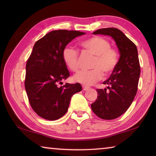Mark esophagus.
I'll list each match as a JSON object with an SVG mask.
<instances>
[{"label": "esophagus", "instance_id": "1", "mask_svg": "<svg viewBox=\"0 0 156 156\" xmlns=\"http://www.w3.org/2000/svg\"><path fill=\"white\" fill-rule=\"evenodd\" d=\"M89 87H87V86H83V89L84 91H86V90H87V89H89Z\"/></svg>", "mask_w": 156, "mask_h": 156}]
</instances>
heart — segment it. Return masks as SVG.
Instances as JSON below:
<instances>
[{"mask_svg":"<svg viewBox=\"0 0 156 156\" xmlns=\"http://www.w3.org/2000/svg\"><path fill=\"white\" fill-rule=\"evenodd\" d=\"M84 50L94 55L90 70L80 71L73 76V80L85 85H91L101 80L105 76L114 72L119 61L117 50L111 47L110 42L102 36H94L82 41ZM65 65L72 72L78 70V52L72 47H66L62 52Z\"/></svg>","mask_w":156,"mask_h":156,"instance_id":"obj_1","label":"heart"}]
</instances>
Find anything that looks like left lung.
Instances as JSON below:
<instances>
[{
	"instance_id": "8db88e82",
	"label": "left lung",
	"mask_w": 156,
	"mask_h": 156,
	"mask_svg": "<svg viewBox=\"0 0 156 156\" xmlns=\"http://www.w3.org/2000/svg\"><path fill=\"white\" fill-rule=\"evenodd\" d=\"M93 34L112 36L120 54L114 72L103 82L107 88L96 89L98 98L91 105L93 112L101 119H115L126 112L138 91L140 74L138 49L136 44L117 28L100 29Z\"/></svg>"
}]
</instances>
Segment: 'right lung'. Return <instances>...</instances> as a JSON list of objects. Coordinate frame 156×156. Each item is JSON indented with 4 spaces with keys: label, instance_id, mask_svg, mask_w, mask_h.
<instances>
[{
    "label": "right lung",
    "instance_id": "1",
    "mask_svg": "<svg viewBox=\"0 0 156 156\" xmlns=\"http://www.w3.org/2000/svg\"><path fill=\"white\" fill-rule=\"evenodd\" d=\"M85 33L54 30L36 42L26 63L25 87L31 108L44 119L56 120L67 112L71 98L80 91L79 83L58 87L70 73L62 60L67 44Z\"/></svg>",
    "mask_w": 156,
    "mask_h": 156
}]
</instances>
